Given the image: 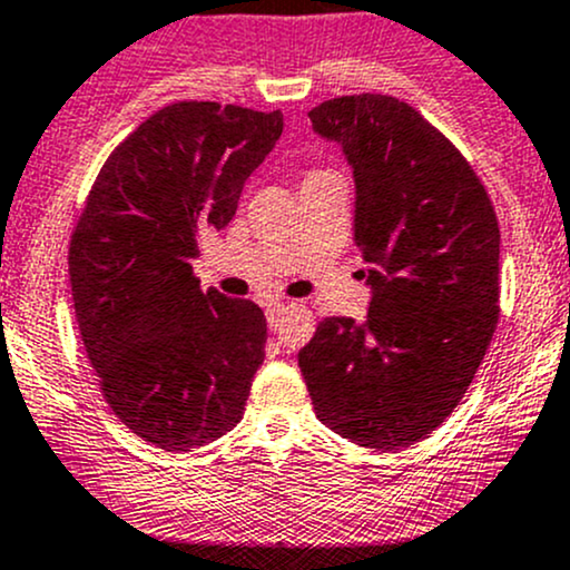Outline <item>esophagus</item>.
<instances>
[{
  "label": "esophagus",
  "instance_id": "1",
  "mask_svg": "<svg viewBox=\"0 0 570 570\" xmlns=\"http://www.w3.org/2000/svg\"><path fill=\"white\" fill-rule=\"evenodd\" d=\"M283 312H285L283 302L266 304V321H268V328H272V332L279 326V315H283Z\"/></svg>",
  "mask_w": 570,
  "mask_h": 570
}]
</instances>
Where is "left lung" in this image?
Segmentation results:
<instances>
[{
    "mask_svg": "<svg viewBox=\"0 0 570 570\" xmlns=\"http://www.w3.org/2000/svg\"><path fill=\"white\" fill-rule=\"evenodd\" d=\"M309 121L353 170V242L372 298L361 323L323 317L298 366L328 430L405 449L454 413L492 342L498 217L456 146L407 102L334 97Z\"/></svg>",
    "mask_w": 570,
    "mask_h": 570,
    "instance_id": "8db88e82",
    "label": "left lung"
}]
</instances>
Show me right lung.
<instances>
[{
    "instance_id": "obj_1",
    "label": "right lung",
    "mask_w": 570,
    "mask_h": 570,
    "mask_svg": "<svg viewBox=\"0 0 570 570\" xmlns=\"http://www.w3.org/2000/svg\"><path fill=\"white\" fill-rule=\"evenodd\" d=\"M279 136V111L174 102L116 146L72 230L87 356L121 424L157 449H198L244 415L266 317L247 298L200 291L193 261Z\"/></svg>"
}]
</instances>
